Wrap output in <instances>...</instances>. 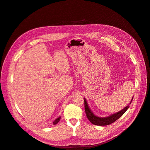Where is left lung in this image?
<instances>
[{
    "label": "left lung",
    "instance_id": "left-lung-1",
    "mask_svg": "<svg viewBox=\"0 0 150 150\" xmlns=\"http://www.w3.org/2000/svg\"><path fill=\"white\" fill-rule=\"evenodd\" d=\"M132 99L133 98H132ZM132 100L131 101V102L129 103V104L131 103ZM84 103L85 112H86L87 118L90 121L91 123L96 125H107L109 124H111L112 123L114 122L117 119H119L120 117L126 112V110L129 107V105H128L127 107H125L124 108H123L122 110H120V112L117 113H115V114H113L110 116L107 117H98L94 115L93 113L91 111L90 108L88 107L86 100L85 98H84Z\"/></svg>",
    "mask_w": 150,
    "mask_h": 150
}]
</instances>
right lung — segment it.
Here are the masks:
<instances>
[{
    "label": "right lung",
    "instance_id": "add662e5",
    "mask_svg": "<svg viewBox=\"0 0 150 150\" xmlns=\"http://www.w3.org/2000/svg\"><path fill=\"white\" fill-rule=\"evenodd\" d=\"M60 117H59L57 119H56L54 121V122H53V124L54 125H55V124H57L59 122V120H60Z\"/></svg>",
    "mask_w": 150,
    "mask_h": 150
}]
</instances>
